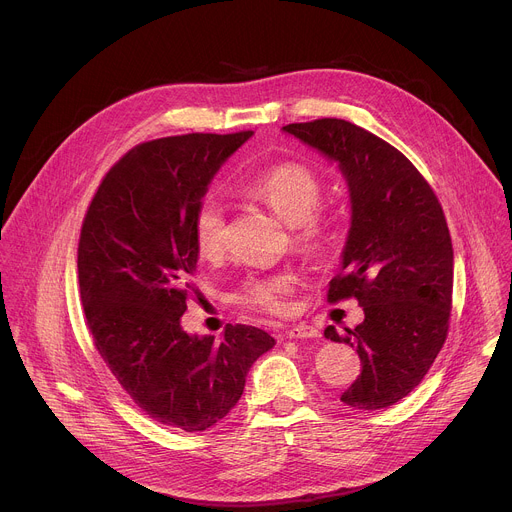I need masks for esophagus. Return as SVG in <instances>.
<instances>
[{
  "mask_svg": "<svg viewBox=\"0 0 512 512\" xmlns=\"http://www.w3.org/2000/svg\"><path fill=\"white\" fill-rule=\"evenodd\" d=\"M320 332L314 326H306V324H298V326H291L285 330V338H318Z\"/></svg>",
  "mask_w": 512,
  "mask_h": 512,
  "instance_id": "1",
  "label": "esophagus"
}]
</instances>
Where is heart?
<instances>
[{
  "mask_svg": "<svg viewBox=\"0 0 512 512\" xmlns=\"http://www.w3.org/2000/svg\"><path fill=\"white\" fill-rule=\"evenodd\" d=\"M241 194L265 204L294 231V243L302 251H316L328 243L334 233L332 216L320 210L324 196L322 178L308 166L287 162L273 166L241 186ZM229 223L225 206L204 198L192 216V241L198 255L206 261H218L227 251ZM294 285L289 275L249 277L243 281L237 302L267 314L287 310V294Z\"/></svg>",
  "mask_w": 512,
  "mask_h": 512,
  "instance_id": "1",
  "label": "heart"
}]
</instances>
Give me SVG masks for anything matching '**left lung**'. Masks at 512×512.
Masks as SVG:
<instances>
[{"mask_svg":"<svg viewBox=\"0 0 512 512\" xmlns=\"http://www.w3.org/2000/svg\"><path fill=\"white\" fill-rule=\"evenodd\" d=\"M338 162L350 190L352 223L328 302L354 298L364 320L324 336L356 348L360 375L340 401L362 411L407 397L442 350L452 312L454 249L440 200L419 170L385 139L350 121L289 123Z\"/></svg>","mask_w":512,"mask_h":512,"instance_id":"left-lung-1","label":"left lung"}]
</instances>
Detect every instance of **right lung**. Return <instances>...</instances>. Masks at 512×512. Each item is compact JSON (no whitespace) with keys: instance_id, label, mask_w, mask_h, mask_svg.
Segmentation results:
<instances>
[{"instance_id":"obj_1","label":"right lung","mask_w":512,"mask_h":512,"mask_svg":"<svg viewBox=\"0 0 512 512\" xmlns=\"http://www.w3.org/2000/svg\"><path fill=\"white\" fill-rule=\"evenodd\" d=\"M253 135L188 133L131 148L101 180L79 239V287L93 344L152 419L204 431L241 399L251 364L275 340L255 326L190 336L198 298L192 216L223 162Z\"/></svg>"}]
</instances>
